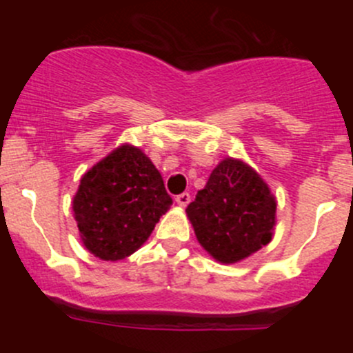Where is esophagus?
Wrapping results in <instances>:
<instances>
[{
    "label": "esophagus",
    "mask_w": 353,
    "mask_h": 353,
    "mask_svg": "<svg viewBox=\"0 0 353 353\" xmlns=\"http://www.w3.org/2000/svg\"><path fill=\"white\" fill-rule=\"evenodd\" d=\"M190 201H191L190 193H183V194H177L176 196V203L181 206V208H184V206L190 205Z\"/></svg>",
    "instance_id": "esophagus-1"
}]
</instances>
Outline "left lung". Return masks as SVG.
I'll return each mask as SVG.
<instances>
[{"label":"left lung","mask_w":353,"mask_h":353,"mask_svg":"<svg viewBox=\"0 0 353 353\" xmlns=\"http://www.w3.org/2000/svg\"><path fill=\"white\" fill-rule=\"evenodd\" d=\"M198 243L216 261L232 265L272 241L276 198L244 160L225 157L186 208Z\"/></svg>","instance_id":"1"}]
</instances>
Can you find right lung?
<instances>
[{"mask_svg": "<svg viewBox=\"0 0 353 353\" xmlns=\"http://www.w3.org/2000/svg\"><path fill=\"white\" fill-rule=\"evenodd\" d=\"M170 205L154 162L141 148L123 143L81 176L73 215L85 249L117 261L147 243Z\"/></svg>", "mask_w": 353, "mask_h": 353, "instance_id": "add662e5", "label": "right lung"}]
</instances>
